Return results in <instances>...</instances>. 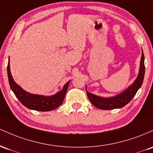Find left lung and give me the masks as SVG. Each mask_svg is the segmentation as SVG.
Instances as JSON below:
<instances>
[{
  "instance_id": "1",
  "label": "left lung",
  "mask_w": 153,
  "mask_h": 153,
  "mask_svg": "<svg viewBox=\"0 0 153 153\" xmlns=\"http://www.w3.org/2000/svg\"><path fill=\"white\" fill-rule=\"evenodd\" d=\"M145 56L142 50V57L140 61V66L138 76L134 82L123 92L116 96L109 97H104L90 93L87 91V95L91 103L96 108L102 110H112L121 108L128 104L131 99L136 95L137 92L141 87L145 76ZM87 90V87H86Z\"/></svg>"
}]
</instances>
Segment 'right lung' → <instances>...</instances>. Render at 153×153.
<instances>
[{
    "label": "right lung",
    "instance_id": "right-lung-1",
    "mask_svg": "<svg viewBox=\"0 0 153 153\" xmlns=\"http://www.w3.org/2000/svg\"><path fill=\"white\" fill-rule=\"evenodd\" d=\"M9 61V59H8L7 73L10 87L23 105H25L27 108L35 110V111H50L57 108L62 104L65 95L67 92L70 81H68L63 86L62 90L53 95L45 96L30 93L23 90L19 85H17L14 82L12 77L11 70H10Z\"/></svg>",
    "mask_w": 153,
    "mask_h": 153
}]
</instances>
